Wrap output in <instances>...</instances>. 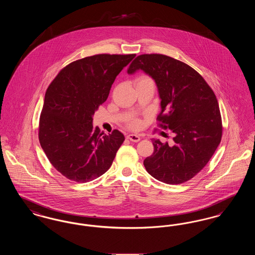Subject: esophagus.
<instances>
[{"label":"esophagus","mask_w":255,"mask_h":255,"mask_svg":"<svg viewBox=\"0 0 255 255\" xmlns=\"http://www.w3.org/2000/svg\"><path fill=\"white\" fill-rule=\"evenodd\" d=\"M129 140H131V141H133V142H137V141H139L140 140V137H139V135H137V134H134V133H129L127 136H126Z\"/></svg>","instance_id":"esophagus-1"}]
</instances>
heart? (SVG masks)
<instances>
[{
	"label": "heart",
	"mask_w": 255,
	"mask_h": 255,
	"mask_svg": "<svg viewBox=\"0 0 255 255\" xmlns=\"http://www.w3.org/2000/svg\"><path fill=\"white\" fill-rule=\"evenodd\" d=\"M146 81H152V79L149 76H147V75H141V76H139L136 79V83H138V82H146ZM140 125H141V122L139 120H137V119H133V120H131L130 122H128V126L130 128H133V129H136V128L140 127Z\"/></svg>",
	"instance_id": "b5f03b06"
}]
</instances>
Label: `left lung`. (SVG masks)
Returning <instances> with one entry per match:
<instances>
[{
	"instance_id": "left-lung-1",
	"label": "left lung",
	"mask_w": 255,
	"mask_h": 255,
	"mask_svg": "<svg viewBox=\"0 0 255 255\" xmlns=\"http://www.w3.org/2000/svg\"><path fill=\"white\" fill-rule=\"evenodd\" d=\"M137 70L149 74L158 87V126L175 133L173 146L152 139L154 152L143 161L146 171L168 184L187 182L206 166L221 142L223 126L216 96L193 68L167 55H138L127 72Z\"/></svg>"
}]
</instances>
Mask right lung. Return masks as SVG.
Returning <instances> with one entry per match:
<instances>
[{"label":"right lung","instance_id":"right-lung-1","mask_svg":"<svg viewBox=\"0 0 255 255\" xmlns=\"http://www.w3.org/2000/svg\"><path fill=\"white\" fill-rule=\"evenodd\" d=\"M135 54H97L73 61L49 84L39 121V141L52 166L67 179L88 182L109 169L125 137L103 134L93 115L116 77Z\"/></svg>","mask_w":255,"mask_h":255}]
</instances>
